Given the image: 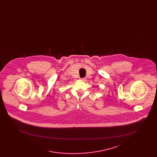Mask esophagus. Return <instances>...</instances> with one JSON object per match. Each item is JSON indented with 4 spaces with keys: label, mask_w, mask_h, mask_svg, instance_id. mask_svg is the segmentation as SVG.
I'll use <instances>...</instances> for the list:
<instances>
[{
    "label": "esophagus",
    "mask_w": 157,
    "mask_h": 157,
    "mask_svg": "<svg viewBox=\"0 0 157 157\" xmlns=\"http://www.w3.org/2000/svg\"><path fill=\"white\" fill-rule=\"evenodd\" d=\"M81 80L83 81H86V79H85V78H82Z\"/></svg>",
    "instance_id": "obj_1"
}]
</instances>
